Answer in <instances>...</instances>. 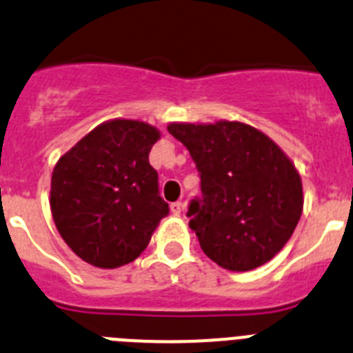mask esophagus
Listing matches in <instances>:
<instances>
[{"mask_svg":"<svg viewBox=\"0 0 353 353\" xmlns=\"http://www.w3.org/2000/svg\"><path fill=\"white\" fill-rule=\"evenodd\" d=\"M170 208H171V214L180 215V214H182L183 205H182V201H174V203H171V205H170Z\"/></svg>","mask_w":353,"mask_h":353,"instance_id":"1","label":"esophagus"}]
</instances>
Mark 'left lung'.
<instances>
[{
	"instance_id": "8db88e82",
	"label": "left lung",
	"mask_w": 353,
	"mask_h": 353,
	"mask_svg": "<svg viewBox=\"0 0 353 353\" xmlns=\"http://www.w3.org/2000/svg\"><path fill=\"white\" fill-rule=\"evenodd\" d=\"M191 154L203 198L187 215L212 261L248 272L272 260L295 232L304 207L297 168L272 139L242 121L170 123Z\"/></svg>"
}]
</instances>
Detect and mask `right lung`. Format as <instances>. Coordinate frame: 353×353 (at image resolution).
Here are the masks:
<instances>
[{"mask_svg": "<svg viewBox=\"0 0 353 353\" xmlns=\"http://www.w3.org/2000/svg\"><path fill=\"white\" fill-rule=\"evenodd\" d=\"M154 125L114 118L97 125L56 162L51 214L65 244L99 269H118L148 245L170 207L159 196L148 154Z\"/></svg>", "mask_w": 353, "mask_h": 353, "instance_id": "obj_1", "label": "right lung"}]
</instances>
